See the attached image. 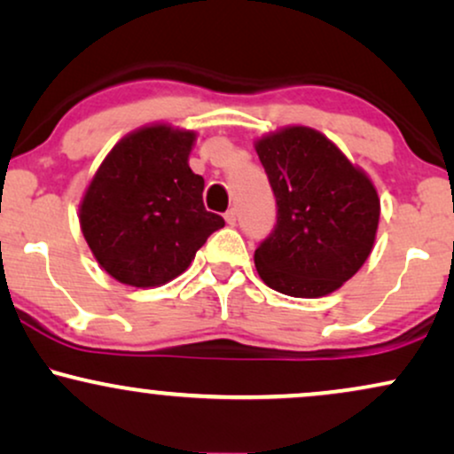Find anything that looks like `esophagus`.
<instances>
[{"label": "esophagus", "mask_w": 454, "mask_h": 454, "mask_svg": "<svg viewBox=\"0 0 454 454\" xmlns=\"http://www.w3.org/2000/svg\"><path fill=\"white\" fill-rule=\"evenodd\" d=\"M223 217H226V223L228 226H234V223H237V209H228L226 214H223Z\"/></svg>", "instance_id": "1"}]
</instances>
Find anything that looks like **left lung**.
I'll return each mask as SVG.
<instances>
[{
	"mask_svg": "<svg viewBox=\"0 0 454 454\" xmlns=\"http://www.w3.org/2000/svg\"><path fill=\"white\" fill-rule=\"evenodd\" d=\"M255 151L277 199V223L255 249L257 274L291 297L333 294L375 243V186L317 129H280Z\"/></svg>",
	"mask_w": 454,
	"mask_h": 454,
	"instance_id": "1",
	"label": "left lung"
}]
</instances>
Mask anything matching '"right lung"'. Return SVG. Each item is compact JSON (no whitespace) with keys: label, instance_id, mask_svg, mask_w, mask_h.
I'll list each match as a JSON object with an SVG mask.
<instances>
[{"label":"right lung","instance_id":"obj_1","mask_svg":"<svg viewBox=\"0 0 454 454\" xmlns=\"http://www.w3.org/2000/svg\"><path fill=\"white\" fill-rule=\"evenodd\" d=\"M192 142V131L153 125L123 137L96 171L79 222L91 254L119 283H169L223 226L205 209V180L188 168Z\"/></svg>","mask_w":454,"mask_h":454}]
</instances>
